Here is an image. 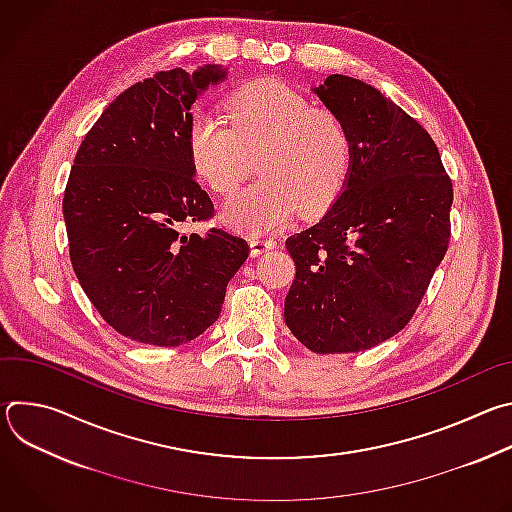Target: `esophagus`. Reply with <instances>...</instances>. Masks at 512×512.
Segmentation results:
<instances>
[{"instance_id":"34e87169","label":"esophagus","mask_w":512,"mask_h":512,"mask_svg":"<svg viewBox=\"0 0 512 512\" xmlns=\"http://www.w3.org/2000/svg\"><path fill=\"white\" fill-rule=\"evenodd\" d=\"M273 247H277V241L273 237H253L251 239V255L259 257L267 251H271Z\"/></svg>"}]
</instances>
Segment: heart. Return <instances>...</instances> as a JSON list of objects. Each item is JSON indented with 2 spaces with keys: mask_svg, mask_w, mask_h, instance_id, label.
Returning <instances> with one entry per match:
<instances>
[{
  "mask_svg": "<svg viewBox=\"0 0 512 512\" xmlns=\"http://www.w3.org/2000/svg\"><path fill=\"white\" fill-rule=\"evenodd\" d=\"M229 122L210 111L192 113L186 131L194 174L216 194H231L259 152L261 178L223 210L225 223L259 235L283 227L294 212L324 210L342 190L352 166V135L332 109L291 87L253 81L227 101Z\"/></svg>",
  "mask_w": 512,
  "mask_h": 512,
  "instance_id": "heart-1",
  "label": "heart"
}]
</instances>
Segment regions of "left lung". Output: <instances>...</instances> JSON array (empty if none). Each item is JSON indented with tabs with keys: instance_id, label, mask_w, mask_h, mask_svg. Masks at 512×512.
Returning a JSON list of instances; mask_svg holds the SVG:
<instances>
[{
	"instance_id": "1",
	"label": "left lung",
	"mask_w": 512,
	"mask_h": 512,
	"mask_svg": "<svg viewBox=\"0 0 512 512\" xmlns=\"http://www.w3.org/2000/svg\"><path fill=\"white\" fill-rule=\"evenodd\" d=\"M314 93L346 121L352 166L330 210L285 241L283 318L316 354L360 352L419 308L450 245L454 188L429 133L379 89L330 75Z\"/></svg>"
}]
</instances>
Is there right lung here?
Returning a JSON list of instances; mask_svg holds the SVG:
<instances>
[{
	"mask_svg": "<svg viewBox=\"0 0 512 512\" xmlns=\"http://www.w3.org/2000/svg\"><path fill=\"white\" fill-rule=\"evenodd\" d=\"M223 79V68L204 64L131 85L89 129L70 170L62 212L72 269L103 320L135 342L200 336L249 257L247 241L223 229L180 233L214 216L186 131L198 95Z\"/></svg>",
	"mask_w": 512,
	"mask_h": 512,
	"instance_id": "1",
	"label": "right lung"
}]
</instances>
